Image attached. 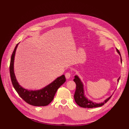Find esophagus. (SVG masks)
Listing matches in <instances>:
<instances>
[{"label":"esophagus","mask_w":129,"mask_h":129,"mask_svg":"<svg viewBox=\"0 0 129 129\" xmlns=\"http://www.w3.org/2000/svg\"><path fill=\"white\" fill-rule=\"evenodd\" d=\"M70 76H71V74L69 72H68L65 74V78H66L67 79H69L70 78Z\"/></svg>","instance_id":"obj_1"}]
</instances>
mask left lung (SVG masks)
<instances>
[{
    "mask_svg": "<svg viewBox=\"0 0 129 129\" xmlns=\"http://www.w3.org/2000/svg\"><path fill=\"white\" fill-rule=\"evenodd\" d=\"M116 51L117 52L120 56H121V55H120V53L118 49L116 48ZM121 60V62L122 63V59L121 57L120 58ZM74 81L76 84V90L74 94V99L76 103L78 104V105L82 107V108H96V107H100L104 105V104H105L107 101H108L111 98V96H109L108 98H107L106 99L104 100L103 103H96L95 102H93L91 100H90L88 99L85 95L84 94V85L83 82L81 81V79L79 78L78 75H75L74 76ZM120 78L117 79V82H119L120 80Z\"/></svg>",
    "mask_w": 129,
    "mask_h": 129,
    "instance_id": "obj_1",
    "label": "left lung"
}]
</instances>
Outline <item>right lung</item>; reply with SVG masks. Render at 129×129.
Here are the masks:
<instances>
[{
  "label": "right lung",
  "mask_w": 129,
  "mask_h": 129,
  "mask_svg": "<svg viewBox=\"0 0 129 129\" xmlns=\"http://www.w3.org/2000/svg\"><path fill=\"white\" fill-rule=\"evenodd\" d=\"M18 44H19L16 45L13 52L10 63V75L13 85L21 99H23L26 103L30 105L35 106H44L48 105L53 100L54 96L59 87L66 81L65 75H62L57 78L52 83L39 90H31L24 89L18 83L14 70L15 52Z\"/></svg>",
  "instance_id": "1"
}]
</instances>
